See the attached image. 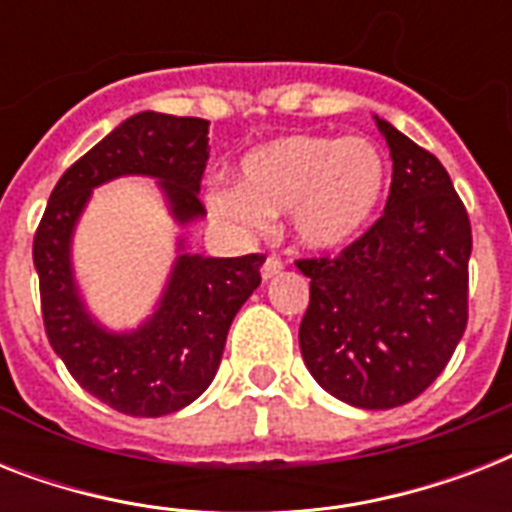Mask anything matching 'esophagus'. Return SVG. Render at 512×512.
<instances>
[{"mask_svg": "<svg viewBox=\"0 0 512 512\" xmlns=\"http://www.w3.org/2000/svg\"><path fill=\"white\" fill-rule=\"evenodd\" d=\"M284 271V260L279 255H268V260L263 263V279H273Z\"/></svg>", "mask_w": 512, "mask_h": 512, "instance_id": "obj_1", "label": "esophagus"}]
</instances>
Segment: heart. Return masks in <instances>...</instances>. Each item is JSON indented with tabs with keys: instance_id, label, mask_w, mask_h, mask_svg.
Returning <instances> with one entry per match:
<instances>
[{
	"instance_id": "1",
	"label": "heart",
	"mask_w": 512,
	"mask_h": 512,
	"mask_svg": "<svg viewBox=\"0 0 512 512\" xmlns=\"http://www.w3.org/2000/svg\"><path fill=\"white\" fill-rule=\"evenodd\" d=\"M388 164L372 140L289 135L241 159V183H215L209 212L241 233L268 231L289 215L297 241L335 249L356 239L380 207Z\"/></svg>"
}]
</instances>
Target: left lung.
I'll list each match as a JSON object with an SVG mask.
<instances>
[{
  "mask_svg": "<svg viewBox=\"0 0 512 512\" xmlns=\"http://www.w3.org/2000/svg\"><path fill=\"white\" fill-rule=\"evenodd\" d=\"M393 159L385 212L340 255L303 257L300 350L321 388L361 409L417 398L468 327V209L436 156L377 119Z\"/></svg>",
  "mask_w": 512,
  "mask_h": 512,
  "instance_id": "obj_1",
  "label": "left lung"
}]
</instances>
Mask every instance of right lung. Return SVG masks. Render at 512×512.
Returning <instances> with one entry per match:
<instances>
[{"instance_id": "obj_1", "label": "right lung", "mask_w": 512, "mask_h": 512, "mask_svg": "<svg viewBox=\"0 0 512 512\" xmlns=\"http://www.w3.org/2000/svg\"><path fill=\"white\" fill-rule=\"evenodd\" d=\"M207 127L196 116H130L63 172L34 233L52 350L87 393L132 417L177 412L207 390L233 316L260 287L265 255H180L154 319L132 335H108L79 303L68 241L92 188L119 175L159 177L180 223L204 215L199 188L209 159Z\"/></svg>"}]
</instances>
